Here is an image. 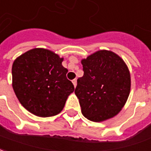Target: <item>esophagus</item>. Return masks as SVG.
Masks as SVG:
<instances>
[{"instance_id": "esophagus-1", "label": "esophagus", "mask_w": 151, "mask_h": 151, "mask_svg": "<svg viewBox=\"0 0 151 151\" xmlns=\"http://www.w3.org/2000/svg\"><path fill=\"white\" fill-rule=\"evenodd\" d=\"M72 83H73V84H74V87L75 88L76 87V84H77V81H76V79L73 80V81H72Z\"/></svg>"}]
</instances>
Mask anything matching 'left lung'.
I'll return each mask as SVG.
<instances>
[{
	"label": "left lung",
	"mask_w": 151,
	"mask_h": 151,
	"mask_svg": "<svg viewBox=\"0 0 151 151\" xmlns=\"http://www.w3.org/2000/svg\"><path fill=\"white\" fill-rule=\"evenodd\" d=\"M84 76L77 80L75 93L85 118L101 122L114 117L127 101L131 88L129 68L121 58L99 50L82 59Z\"/></svg>",
	"instance_id": "left-lung-1"
}]
</instances>
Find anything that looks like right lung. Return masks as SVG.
Returning <instances> with one entry per match:
<instances>
[{"label": "right lung", "mask_w": 151, "mask_h": 151, "mask_svg": "<svg viewBox=\"0 0 151 151\" xmlns=\"http://www.w3.org/2000/svg\"><path fill=\"white\" fill-rule=\"evenodd\" d=\"M63 61L50 50L36 48L14 62L13 88L22 106L33 115L50 117L59 114L75 90Z\"/></svg>", "instance_id": "obj_1"}]
</instances>
